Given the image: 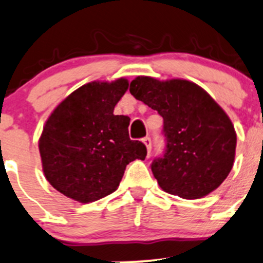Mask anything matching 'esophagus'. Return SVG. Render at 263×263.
I'll return each mask as SVG.
<instances>
[{
	"label": "esophagus",
	"instance_id": "34e87169",
	"mask_svg": "<svg viewBox=\"0 0 263 263\" xmlns=\"http://www.w3.org/2000/svg\"><path fill=\"white\" fill-rule=\"evenodd\" d=\"M143 143H144V144H145L148 153H149L151 149H152V140H151V138L149 137H144V138H143Z\"/></svg>",
	"mask_w": 263,
	"mask_h": 263
}]
</instances>
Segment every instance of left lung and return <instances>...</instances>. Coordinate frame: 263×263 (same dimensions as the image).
<instances>
[{
    "label": "left lung",
    "mask_w": 263,
    "mask_h": 263,
    "mask_svg": "<svg viewBox=\"0 0 263 263\" xmlns=\"http://www.w3.org/2000/svg\"><path fill=\"white\" fill-rule=\"evenodd\" d=\"M129 91L163 118L166 148L151 164L162 190L194 200L218 189L234 163L237 135L210 95L190 81L144 76Z\"/></svg>",
    "instance_id": "left-lung-1"
}]
</instances>
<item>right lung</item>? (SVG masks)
<instances>
[{"mask_svg":"<svg viewBox=\"0 0 263 263\" xmlns=\"http://www.w3.org/2000/svg\"><path fill=\"white\" fill-rule=\"evenodd\" d=\"M128 81L90 82L55 107L39 139L43 171L67 197L86 204L118 189L126 164L144 159L147 148L129 138L130 119L114 115Z\"/></svg>","mask_w":263,"mask_h":263,"instance_id":"1","label":"right lung"}]
</instances>
